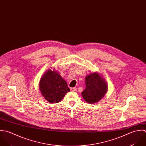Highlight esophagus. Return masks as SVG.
Returning a JSON list of instances; mask_svg holds the SVG:
<instances>
[{
	"label": "esophagus",
	"mask_w": 146,
	"mask_h": 146,
	"mask_svg": "<svg viewBox=\"0 0 146 146\" xmlns=\"http://www.w3.org/2000/svg\"><path fill=\"white\" fill-rule=\"evenodd\" d=\"M76 90V88H75V87H71V88H70V90H71V91H75Z\"/></svg>",
	"instance_id": "esophagus-1"
}]
</instances>
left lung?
Returning a JSON list of instances; mask_svg holds the SVG:
<instances>
[{
  "label": "left lung",
  "mask_w": 146,
  "mask_h": 146,
  "mask_svg": "<svg viewBox=\"0 0 146 146\" xmlns=\"http://www.w3.org/2000/svg\"><path fill=\"white\" fill-rule=\"evenodd\" d=\"M86 88L82 93V97L90 104L100 100L108 90L107 83L97 72H94L86 78Z\"/></svg>",
  "instance_id": "obj_1"
}]
</instances>
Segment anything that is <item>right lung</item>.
Segmentation results:
<instances>
[{
	"label": "right lung",
	"mask_w": 146,
	"mask_h": 146,
	"mask_svg": "<svg viewBox=\"0 0 146 146\" xmlns=\"http://www.w3.org/2000/svg\"><path fill=\"white\" fill-rule=\"evenodd\" d=\"M40 89L42 95L49 102H58L70 91L67 82L56 71L48 70L41 78Z\"/></svg>",
	"instance_id": "add662e5"
}]
</instances>
